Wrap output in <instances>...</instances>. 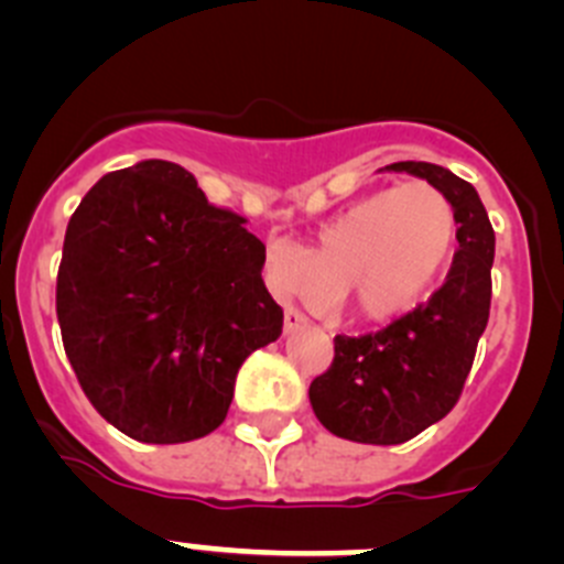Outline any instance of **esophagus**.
Returning <instances> with one entry per match:
<instances>
[{
	"label": "esophagus",
	"mask_w": 564,
	"mask_h": 564,
	"mask_svg": "<svg viewBox=\"0 0 564 564\" xmlns=\"http://www.w3.org/2000/svg\"><path fill=\"white\" fill-rule=\"evenodd\" d=\"M304 326H306V317L301 315L299 310H293V306H288V310H284V334H293Z\"/></svg>",
	"instance_id": "34e87169"
}]
</instances>
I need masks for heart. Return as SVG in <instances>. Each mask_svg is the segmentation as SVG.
Wrapping results in <instances>:
<instances>
[{
    "label": "heart",
    "mask_w": 564,
    "mask_h": 564,
    "mask_svg": "<svg viewBox=\"0 0 564 564\" xmlns=\"http://www.w3.org/2000/svg\"><path fill=\"white\" fill-rule=\"evenodd\" d=\"M458 241L453 203L431 183L381 188L339 210L304 252L271 243L263 274L280 299L343 301L365 321L409 312L447 269Z\"/></svg>",
    "instance_id": "1"
}]
</instances>
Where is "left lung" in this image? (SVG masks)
I'll return each mask as SVG.
<instances>
[{
    "instance_id": "left-lung-1",
    "label": "left lung",
    "mask_w": 564,
    "mask_h": 564,
    "mask_svg": "<svg viewBox=\"0 0 564 564\" xmlns=\"http://www.w3.org/2000/svg\"><path fill=\"white\" fill-rule=\"evenodd\" d=\"M453 203L458 252L447 282L378 334L334 337V361L310 383V403L328 433L359 444H403L458 403L474 350L488 326L494 227L477 188L427 161H398Z\"/></svg>"
}]
</instances>
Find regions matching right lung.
<instances>
[{"label":"right lung","mask_w":564,"mask_h":564,"mask_svg":"<svg viewBox=\"0 0 564 564\" xmlns=\"http://www.w3.org/2000/svg\"><path fill=\"white\" fill-rule=\"evenodd\" d=\"M263 254L181 164L148 159L95 183L65 230L57 321L109 425L183 444L225 422L247 356L282 334Z\"/></svg>","instance_id":"right-lung-1"}]
</instances>
